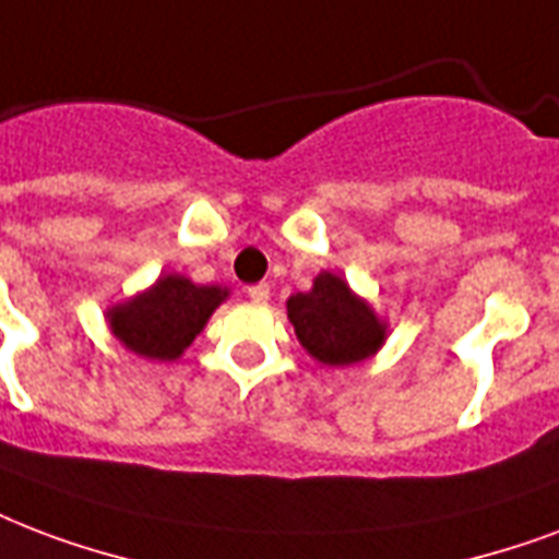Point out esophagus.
Segmentation results:
<instances>
[{"instance_id":"34e87169","label":"esophagus","mask_w":559,"mask_h":559,"mask_svg":"<svg viewBox=\"0 0 559 559\" xmlns=\"http://www.w3.org/2000/svg\"><path fill=\"white\" fill-rule=\"evenodd\" d=\"M249 298L254 301V305L270 301V284H254V287H249Z\"/></svg>"}]
</instances>
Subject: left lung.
<instances>
[{"label": "left lung", "mask_w": 559, "mask_h": 559, "mask_svg": "<svg viewBox=\"0 0 559 559\" xmlns=\"http://www.w3.org/2000/svg\"><path fill=\"white\" fill-rule=\"evenodd\" d=\"M287 317L301 346L325 366L357 364L383 343V325L372 310L331 272H322L310 293L287 298Z\"/></svg>", "instance_id": "left-lung-1"}]
</instances>
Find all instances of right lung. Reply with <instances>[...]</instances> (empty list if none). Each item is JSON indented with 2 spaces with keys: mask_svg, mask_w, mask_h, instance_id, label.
Here are the masks:
<instances>
[{
  "mask_svg": "<svg viewBox=\"0 0 559 559\" xmlns=\"http://www.w3.org/2000/svg\"><path fill=\"white\" fill-rule=\"evenodd\" d=\"M225 296L228 293L219 287L164 275L148 293L110 310L108 319L126 348L152 360H176Z\"/></svg>",
  "mask_w": 559,
  "mask_h": 559,
  "instance_id": "obj_1",
  "label": "right lung"
}]
</instances>
